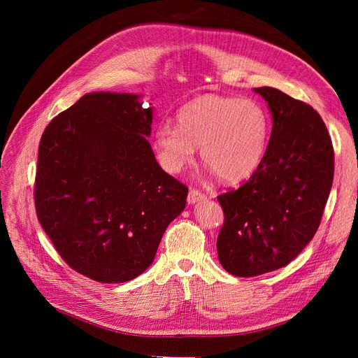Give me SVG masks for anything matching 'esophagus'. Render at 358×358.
I'll list each match as a JSON object with an SVG mask.
<instances>
[{
	"label": "esophagus",
	"mask_w": 358,
	"mask_h": 358,
	"mask_svg": "<svg viewBox=\"0 0 358 358\" xmlns=\"http://www.w3.org/2000/svg\"><path fill=\"white\" fill-rule=\"evenodd\" d=\"M203 199H206V194L204 192H201L200 189H196V188L189 189V192H188V203L189 204L197 203V201H200Z\"/></svg>",
	"instance_id": "esophagus-1"
}]
</instances>
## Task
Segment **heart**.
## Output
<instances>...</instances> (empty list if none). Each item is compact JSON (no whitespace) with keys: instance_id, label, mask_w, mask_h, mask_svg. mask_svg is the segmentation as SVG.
<instances>
[{"instance_id":"1","label":"heart","mask_w":358,"mask_h":358,"mask_svg":"<svg viewBox=\"0 0 358 358\" xmlns=\"http://www.w3.org/2000/svg\"><path fill=\"white\" fill-rule=\"evenodd\" d=\"M178 127L162 124L155 131L161 166L178 173L191 164L196 149L224 182H239L263 162L270 117L263 104L249 99L208 94L183 104Z\"/></svg>"}]
</instances>
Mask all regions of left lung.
I'll use <instances>...</instances> for the list:
<instances>
[{"label": "left lung", "instance_id": "8db88e82", "mask_svg": "<svg viewBox=\"0 0 358 358\" xmlns=\"http://www.w3.org/2000/svg\"><path fill=\"white\" fill-rule=\"evenodd\" d=\"M254 91L272 112L268 146L248 182L218 196V257L239 278L273 272L303 251L321 224L334 175L333 143L320 113L276 88Z\"/></svg>", "mask_w": 358, "mask_h": 358}]
</instances>
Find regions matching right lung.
Wrapping results in <instances>:
<instances>
[{"instance_id":"add662e5","label":"right lung","mask_w":358,"mask_h":358,"mask_svg":"<svg viewBox=\"0 0 358 358\" xmlns=\"http://www.w3.org/2000/svg\"><path fill=\"white\" fill-rule=\"evenodd\" d=\"M150 124L152 107L137 95L92 92L41 136L37 218L64 262L96 282L142 275L185 209L188 188L159 167Z\"/></svg>"}]
</instances>
